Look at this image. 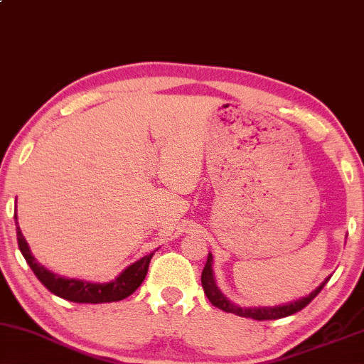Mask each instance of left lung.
I'll return each mask as SVG.
<instances>
[{
    "mask_svg": "<svg viewBox=\"0 0 364 364\" xmlns=\"http://www.w3.org/2000/svg\"><path fill=\"white\" fill-rule=\"evenodd\" d=\"M211 262H213V257L208 254V260H206V265L201 272V284H203L205 294L206 298L210 299V303L213 304L218 309L225 311V312H231V314H236L239 317H250L255 318V321H275V318H282L287 316L296 314L301 309L311 303L316 296L322 291V288L326 287V283L328 282V278L323 282L321 287L316 288L309 296L306 298H301L298 301H293V303H288L284 306H275V307H239L236 304H232L231 301H228L225 296L221 294L220 289H218L215 278H213V268H211Z\"/></svg>",
    "mask_w": 364,
    "mask_h": 364,
    "instance_id": "1",
    "label": "left lung"
}]
</instances>
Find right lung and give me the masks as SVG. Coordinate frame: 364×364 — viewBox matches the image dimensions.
Returning <instances> with one entry per match:
<instances>
[{"mask_svg":"<svg viewBox=\"0 0 364 364\" xmlns=\"http://www.w3.org/2000/svg\"><path fill=\"white\" fill-rule=\"evenodd\" d=\"M16 220V232H18V244L22 255L27 264H29L33 275L38 278L43 287H46L50 293L60 296L66 301H73V303H91V304H100V303H114V301L125 299L132 293H135L139 288V284L143 283L144 277L148 273V267L151 262L149 255H144L143 259H139L135 264H132L128 268L117 277L114 282L110 283H89L81 282V279H73V278H63L58 275H53L52 272H48L41 264H37L33 259L29 245H27L24 236H22L21 228L18 225V216L14 213Z\"/></svg>","mask_w":364,"mask_h":364,"instance_id":"add662e5","label":"right lung"}]
</instances>
